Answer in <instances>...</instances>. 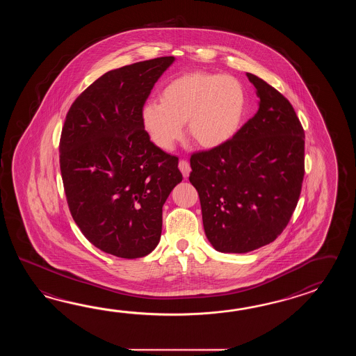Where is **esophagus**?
I'll list each match as a JSON object with an SVG mask.
<instances>
[{"label": "esophagus", "mask_w": 356, "mask_h": 356, "mask_svg": "<svg viewBox=\"0 0 356 356\" xmlns=\"http://www.w3.org/2000/svg\"><path fill=\"white\" fill-rule=\"evenodd\" d=\"M178 168H179V170H181L183 177H184V178H187L189 173H191V165H189L188 161H187V160L181 159V161H179V164H178Z\"/></svg>", "instance_id": "34e87169"}]
</instances>
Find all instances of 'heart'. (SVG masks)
<instances>
[{
	"mask_svg": "<svg viewBox=\"0 0 356 356\" xmlns=\"http://www.w3.org/2000/svg\"><path fill=\"white\" fill-rule=\"evenodd\" d=\"M245 108V91L235 77L192 71L168 81L160 91V103H145L141 122L163 150L173 149L181 140L186 122L197 145L215 149L236 135Z\"/></svg>",
	"mask_w": 356,
	"mask_h": 356,
	"instance_id": "heart-1",
	"label": "heart"
}]
</instances>
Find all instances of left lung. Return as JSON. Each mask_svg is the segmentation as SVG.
<instances>
[{"instance_id":"obj_1","label":"left lung","mask_w":356,"mask_h":356,"mask_svg":"<svg viewBox=\"0 0 356 356\" xmlns=\"http://www.w3.org/2000/svg\"><path fill=\"white\" fill-rule=\"evenodd\" d=\"M254 117L232 140L191 156L204 233L222 253L273 242L296 210L304 178V129L288 99L253 74Z\"/></svg>"}]
</instances>
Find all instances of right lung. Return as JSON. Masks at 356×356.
<instances>
[{"label": "right lung", "instance_id": "1", "mask_svg": "<svg viewBox=\"0 0 356 356\" xmlns=\"http://www.w3.org/2000/svg\"><path fill=\"white\" fill-rule=\"evenodd\" d=\"M175 57L108 71L76 98L60 140L68 209L106 253L140 258L155 250L163 204L183 177L178 158L150 141L141 109Z\"/></svg>", "mask_w": 356, "mask_h": 356}]
</instances>
